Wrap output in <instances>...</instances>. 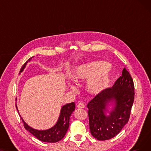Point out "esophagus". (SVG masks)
Segmentation results:
<instances>
[{"mask_svg":"<svg viewBox=\"0 0 151 151\" xmlns=\"http://www.w3.org/2000/svg\"><path fill=\"white\" fill-rule=\"evenodd\" d=\"M84 107H85V105H84V104H83V103H81V102H80V103H79V104L77 105V108H84Z\"/></svg>","mask_w":151,"mask_h":151,"instance_id":"1","label":"esophagus"}]
</instances>
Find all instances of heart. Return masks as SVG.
Here are the masks:
<instances>
[{"mask_svg":"<svg viewBox=\"0 0 151 151\" xmlns=\"http://www.w3.org/2000/svg\"><path fill=\"white\" fill-rule=\"evenodd\" d=\"M110 66L108 63L92 62L77 67L71 78L75 82L87 81L86 89L93 96L104 92L111 81Z\"/></svg>","mask_w":151,"mask_h":151,"instance_id":"heart-1","label":"heart"}]
</instances>
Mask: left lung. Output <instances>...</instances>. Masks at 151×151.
<instances>
[{"label":"left lung","instance_id":"8db88e82","mask_svg":"<svg viewBox=\"0 0 151 151\" xmlns=\"http://www.w3.org/2000/svg\"><path fill=\"white\" fill-rule=\"evenodd\" d=\"M133 79L124 68L122 75L111 88L106 89L88 104L89 128L92 135L98 140H108L116 137L129 122L134 97ZM114 101L115 107L106 116V106Z\"/></svg>","mask_w":151,"mask_h":151}]
</instances>
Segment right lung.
<instances>
[{
	"instance_id": "obj_1",
	"label": "right lung",
	"mask_w": 151,
	"mask_h": 151,
	"mask_svg": "<svg viewBox=\"0 0 151 151\" xmlns=\"http://www.w3.org/2000/svg\"><path fill=\"white\" fill-rule=\"evenodd\" d=\"M32 58V57L29 59L28 60L30 61V59ZM27 62H28L26 61L24 64L22 65V67L21 68L20 72H22L24 68L26 67V65ZM16 107L17 108V106H16ZM75 108V104L74 102L63 106L61 109L60 116L56 124L49 130H37L34 129L32 128H31L27 124H26V122L24 121L22 117L21 119L23 122L24 128L27 131H29L32 134H33V135L35 137H36L38 139L47 142H56L61 140L65 137L67 130L69 127L70 117L71 113L74 111Z\"/></svg>"
}]
</instances>
